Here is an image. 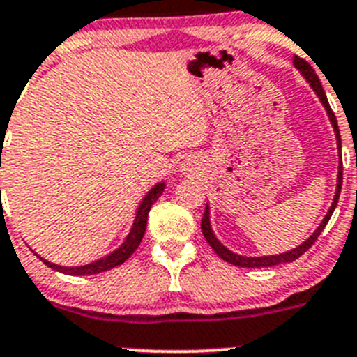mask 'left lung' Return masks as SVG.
<instances>
[{
	"mask_svg": "<svg viewBox=\"0 0 357 357\" xmlns=\"http://www.w3.org/2000/svg\"><path fill=\"white\" fill-rule=\"evenodd\" d=\"M294 63H295V67H297V69L301 70V73H303L304 78H306L307 82H310V85L313 86V91L317 92V96H319V98H320L322 105H324V107H326L327 115H329V119H331V124H333V128H335L336 140H338V149H340V147H342V139H340L338 123H336L335 112L331 110L329 101H327L326 92H324L322 85H320L319 76L314 75L313 67H311L310 63H307L304 59L297 56V54H295ZM340 158H342V156H340ZM342 181H343V167H342V162H340V167H338V185H336L335 201H333V204H331L329 211H327V215H326V217H324L322 224H320V226L317 227V231H314V233L311 234L310 238H307L306 242L303 243V245L295 247V249L288 250V252H282V255H275V256H259V258H245V256L234 255V252H231L229 249H226V247H224L222 243H220L217 238H215V234H213V231H211V226H210V210H208V206H206V210H204V213H202V220H201L202 234H204V238H206V242L211 245V249H213L215 252H217V256H220V258H222L224 261L231 263V265L243 266V268H263V266H274V265H281V263L295 261V259L301 258V256H303L304 252H306V250L310 249V247L313 245L314 242H317V238H319V236H320V233H322V231H324V227H326L327 222H329L331 215H333V211H335L336 204H338L340 192H342Z\"/></svg>",
	"mask_w": 357,
	"mask_h": 357,
	"instance_id": "8db88e82",
	"label": "left lung"
}]
</instances>
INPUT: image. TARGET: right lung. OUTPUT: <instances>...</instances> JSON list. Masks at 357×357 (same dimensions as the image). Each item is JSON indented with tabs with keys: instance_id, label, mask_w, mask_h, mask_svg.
<instances>
[{
	"instance_id": "1",
	"label": "right lung",
	"mask_w": 357,
	"mask_h": 357,
	"mask_svg": "<svg viewBox=\"0 0 357 357\" xmlns=\"http://www.w3.org/2000/svg\"><path fill=\"white\" fill-rule=\"evenodd\" d=\"M163 188H165V183H158V185H156L155 188H153L146 197H144L142 204H140L139 211H137V218H135L133 227H131L130 234H128L126 242L119 247L117 250H114L110 256H107V258L98 259V261L85 266H59V265H54V263L46 261V259H43L40 256H38V258L43 259L50 268H54V271L63 272V274H70V275H92V274H99V272L110 271V268H114V266L117 265H123V263L133 255L135 250H137V247L140 245V242H142L144 231H146V224H147V215H149L153 202L158 201V197L162 195Z\"/></svg>"
}]
</instances>
